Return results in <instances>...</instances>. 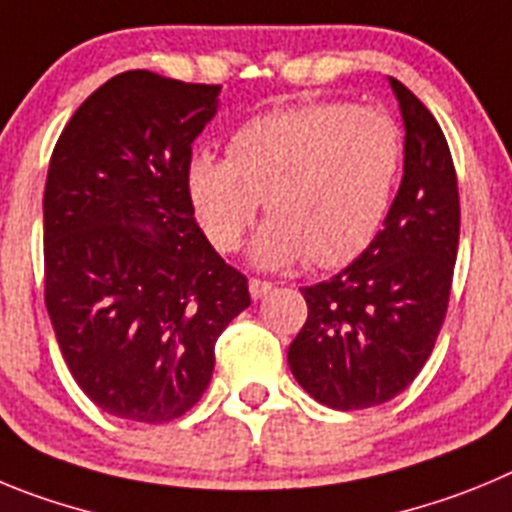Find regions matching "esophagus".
I'll return each instance as SVG.
<instances>
[{
	"instance_id": "esophagus-1",
	"label": "esophagus",
	"mask_w": 512,
	"mask_h": 512,
	"mask_svg": "<svg viewBox=\"0 0 512 512\" xmlns=\"http://www.w3.org/2000/svg\"><path fill=\"white\" fill-rule=\"evenodd\" d=\"M270 290H273V283H267V280H260V278L250 280V296L255 298V301H257V298L267 296Z\"/></svg>"
}]
</instances>
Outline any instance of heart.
I'll return each mask as SVG.
<instances>
[{"instance_id": "1", "label": "heart", "mask_w": 512, "mask_h": 512, "mask_svg": "<svg viewBox=\"0 0 512 512\" xmlns=\"http://www.w3.org/2000/svg\"><path fill=\"white\" fill-rule=\"evenodd\" d=\"M229 158L188 160L186 191L211 245L234 252L260 199L270 222L252 260L316 267L354 260L388 214L403 165V132L377 107L311 104L260 114L232 132Z\"/></svg>"}]
</instances>
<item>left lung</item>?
<instances>
[{"label": "left lung", "instance_id": "obj_1", "mask_svg": "<svg viewBox=\"0 0 512 512\" xmlns=\"http://www.w3.org/2000/svg\"><path fill=\"white\" fill-rule=\"evenodd\" d=\"M405 124L403 181L382 229L334 278L301 288L308 319L288 365L303 390L336 411L403 393L436 344L459 247V191L434 114L388 78Z\"/></svg>", "mask_w": 512, "mask_h": 512}]
</instances>
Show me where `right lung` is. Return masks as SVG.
<instances>
[{
  "mask_svg": "<svg viewBox=\"0 0 512 512\" xmlns=\"http://www.w3.org/2000/svg\"><path fill=\"white\" fill-rule=\"evenodd\" d=\"M222 86L109 78L55 142L43 196L45 306L101 411L165 423L199 403L247 278L193 219L186 168Z\"/></svg>",
  "mask_w": 512,
  "mask_h": 512,
  "instance_id": "obj_1",
  "label": "right lung"
}]
</instances>
